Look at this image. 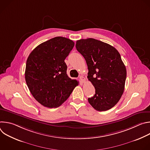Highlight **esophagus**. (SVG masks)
I'll list each match as a JSON object with an SVG mask.
<instances>
[{"label":"esophagus","mask_w":150,"mask_h":150,"mask_svg":"<svg viewBox=\"0 0 150 150\" xmlns=\"http://www.w3.org/2000/svg\"><path fill=\"white\" fill-rule=\"evenodd\" d=\"M79 79H80L82 82H84L85 81V78L83 76H81H81H79Z\"/></svg>","instance_id":"esophagus-1"}]
</instances>
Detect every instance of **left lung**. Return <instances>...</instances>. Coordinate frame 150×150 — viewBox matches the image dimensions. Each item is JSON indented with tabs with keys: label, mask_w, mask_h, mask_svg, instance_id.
<instances>
[{
	"label": "left lung",
	"mask_w": 150,
	"mask_h": 150,
	"mask_svg": "<svg viewBox=\"0 0 150 150\" xmlns=\"http://www.w3.org/2000/svg\"><path fill=\"white\" fill-rule=\"evenodd\" d=\"M75 46L86 60L87 78L96 90L94 96L88 98L89 103L100 112L110 109L125 89L126 69L119 53L110 45L91 38L77 40Z\"/></svg>",
	"instance_id": "obj_1"
}]
</instances>
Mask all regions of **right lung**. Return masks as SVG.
Returning a JSON list of instances; mask_svg holds the SVG:
<instances>
[{
    "instance_id": "add662e5",
    "label": "right lung",
    "mask_w": 150,
    "mask_h": 150,
    "mask_svg": "<svg viewBox=\"0 0 150 150\" xmlns=\"http://www.w3.org/2000/svg\"><path fill=\"white\" fill-rule=\"evenodd\" d=\"M74 46L72 40L56 37L40 44L30 54L25 78L33 96L41 105L57 108L78 85V81L68 76L65 62Z\"/></svg>"
}]
</instances>
